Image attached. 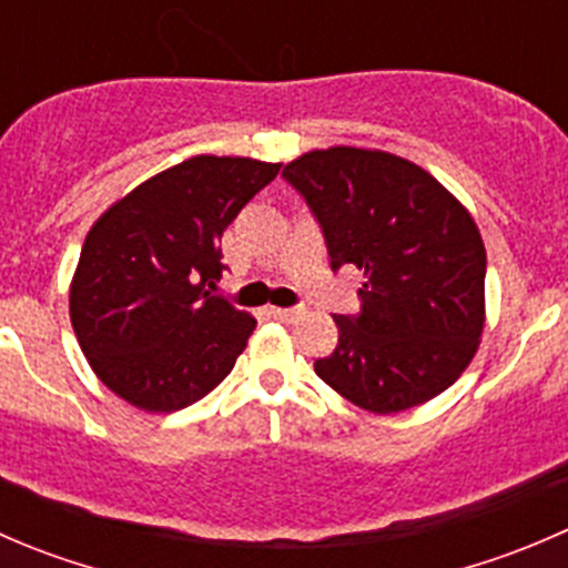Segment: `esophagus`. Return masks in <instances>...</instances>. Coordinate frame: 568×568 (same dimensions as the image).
Returning a JSON list of instances; mask_svg holds the SVG:
<instances>
[{
	"label": "esophagus",
	"mask_w": 568,
	"mask_h": 568,
	"mask_svg": "<svg viewBox=\"0 0 568 568\" xmlns=\"http://www.w3.org/2000/svg\"><path fill=\"white\" fill-rule=\"evenodd\" d=\"M272 316L280 321H296L305 316V307H272Z\"/></svg>",
	"instance_id": "obj_1"
}]
</instances>
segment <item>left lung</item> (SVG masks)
I'll return each mask as SVG.
<instances>
[{
	"label": "left lung",
	"mask_w": 568,
	"mask_h": 568,
	"mask_svg": "<svg viewBox=\"0 0 568 568\" xmlns=\"http://www.w3.org/2000/svg\"><path fill=\"white\" fill-rule=\"evenodd\" d=\"M324 233L332 268L365 272L357 316H335L337 346L316 359L335 393L376 415L448 390L484 332L486 250L478 225L434 175L365 148L285 164Z\"/></svg>",
	"instance_id": "obj_1"
}]
</instances>
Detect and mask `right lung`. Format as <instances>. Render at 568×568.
Masks as SVG:
<instances>
[{"instance_id": "right-lung-1", "label": "right lung", "mask_w": 568, "mask_h": 568, "mask_svg": "<svg viewBox=\"0 0 568 568\" xmlns=\"http://www.w3.org/2000/svg\"><path fill=\"white\" fill-rule=\"evenodd\" d=\"M280 173L244 156H192L109 205L71 280V324L101 382L145 412L209 395L236 365L255 318L211 291L222 233Z\"/></svg>"}]
</instances>
